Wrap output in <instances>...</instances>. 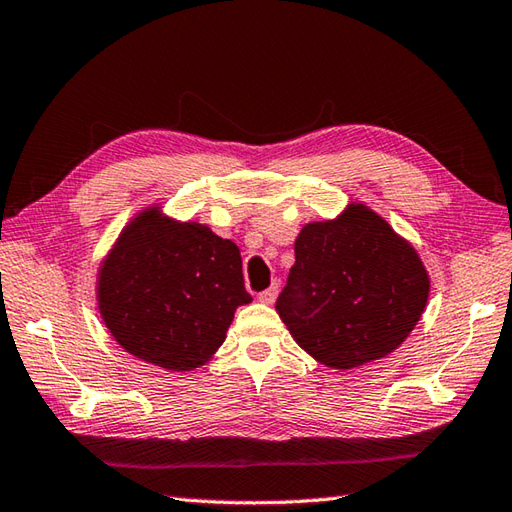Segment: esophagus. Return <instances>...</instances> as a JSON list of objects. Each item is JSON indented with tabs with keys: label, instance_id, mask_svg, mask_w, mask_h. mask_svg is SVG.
Returning a JSON list of instances; mask_svg holds the SVG:
<instances>
[{
	"label": "esophagus",
	"instance_id": "34e87169",
	"mask_svg": "<svg viewBox=\"0 0 512 512\" xmlns=\"http://www.w3.org/2000/svg\"><path fill=\"white\" fill-rule=\"evenodd\" d=\"M277 290H279L277 284H273L270 288L262 290V293H259V302H262V304H273L275 299H277Z\"/></svg>",
	"mask_w": 512,
	"mask_h": 512
}]
</instances>
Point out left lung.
I'll return each mask as SVG.
<instances>
[{"label": "left lung", "instance_id": "left-lung-1", "mask_svg": "<svg viewBox=\"0 0 512 512\" xmlns=\"http://www.w3.org/2000/svg\"><path fill=\"white\" fill-rule=\"evenodd\" d=\"M428 293L413 244L353 202L339 217L302 228L275 308L310 357L348 370L393 353L417 326Z\"/></svg>", "mask_w": 512, "mask_h": 512}]
</instances>
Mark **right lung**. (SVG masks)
Returning <instances> with one entry per match:
<instances>
[{"instance_id": "right-lung-1", "label": "right lung", "mask_w": 512, "mask_h": 512, "mask_svg": "<svg viewBox=\"0 0 512 512\" xmlns=\"http://www.w3.org/2000/svg\"><path fill=\"white\" fill-rule=\"evenodd\" d=\"M250 302L237 244L159 206L130 219L97 275L99 315L115 342L175 373L204 366Z\"/></svg>"}]
</instances>
